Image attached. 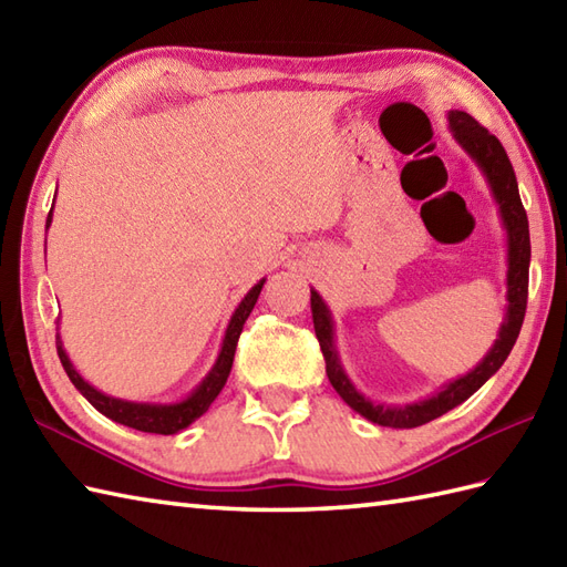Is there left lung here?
Segmentation results:
<instances>
[{
	"label": "left lung",
	"instance_id": "left-lung-1",
	"mask_svg": "<svg viewBox=\"0 0 567 567\" xmlns=\"http://www.w3.org/2000/svg\"><path fill=\"white\" fill-rule=\"evenodd\" d=\"M449 128L457 146L470 155V161H473L480 167V173H483L485 183L492 192V199L497 204L502 228L504 234H507V305H504V319L499 323L497 339L485 353V358L480 360L473 370L465 372V375L441 384L436 392H431L424 400L406 404L372 402L355 388L353 380L348 378V372L343 370L339 348H336L333 315L329 305L323 302V297L311 287V315H315V331L323 360H327L329 382L353 412L365 416L372 424L390 429H414L421 424H429V421L451 412L453 406L463 404L467 396H473L502 368L504 360H507L524 323L532 238H528V219L519 197V185H516L514 167L507 158V151L502 148V143L492 136L487 128L480 126L470 114L461 110H451Z\"/></svg>",
	"mask_w": 567,
	"mask_h": 567
}]
</instances>
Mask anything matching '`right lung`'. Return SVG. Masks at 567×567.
Listing matches in <instances>:
<instances>
[{"mask_svg": "<svg viewBox=\"0 0 567 567\" xmlns=\"http://www.w3.org/2000/svg\"><path fill=\"white\" fill-rule=\"evenodd\" d=\"M51 221H53V207H51V212H48L45 231H48V226H51ZM262 285H265V277L252 285L250 290L246 292V297L240 299L238 307L234 309L231 319H228V327L224 331L219 355H216L214 365L209 368L207 375L202 378L197 388L177 402H134V400H122V396H112V394L97 390L94 384H90L87 380L80 375L75 365H72V360H70L65 346H63V339H60V333H58L55 346H58L60 363H63L68 378H70L72 384H75L78 392L106 419H112V421H116V424H124V426L136 429V431L173 436V433H179L183 429H187L192 421H197L204 412H207L212 402L224 390V384L228 380V372H231V365H234L238 336H240V331H244V323L252 311V307H256V302H258V295L262 290Z\"/></svg>", "mask_w": 567, "mask_h": 567, "instance_id": "obj_1", "label": "right lung"}]
</instances>
